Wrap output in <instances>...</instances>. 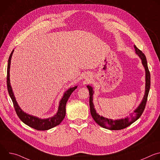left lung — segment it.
<instances>
[{
	"mask_svg": "<svg viewBox=\"0 0 160 160\" xmlns=\"http://www.w3.org/2000/svg\"><path fill=\"white\" fill-rule=\"evenodd\" d=\"M134 48L136 54H138L139 57L141 58L142 61V64L145 69V73H146V85H145V92L143 97V99L140 103V104L138 106L134 111L132 115H130V117H127L125 118H121L118 120H112L105 118L102 116H100L98 113H97L96 110L94 108V105L93 103V94L94 90L92 87L90 85H87V87L88 88L89 90V104H90V111L92 117L94 120V121L101 127L109 129V130H122L125 128H127V127L130 126L132 123L135 122L136 120H138L144 110L148 96L149 94V91L150 88V84H151V78H150V73L148 67V62L146 60V58L144 55V54L140 51L138 48H137L134 45Z\"/></svg>",
	"mask_w": 160,
	"mask_h": 160,
	"instance_id": "obj_1",
	"label": "left lung"
}]
</instances>
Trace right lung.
Returning <instances> with one entry per match:
<instances>
[{"mask_svg": "<svg viewBox=\"0 0 160 160\" xmlns=\"http://www.w3.org/2000/svg\"><path fill=\"white\" fill-rule=\"evenodd\" d=\"M14 52V50L12 51V52L10 54V56L8 60V75H7V85H8V90L9 94L12 101L14 109L16 110V112L19 119L27 125L28 126L38 130H47L49 129H51L58 125L60 124V123L63 120V119L65 117L66 115V102L69 99L70 96H71L72 93L73 91L77 88V86H75L73 87H70L69 89H68L66 92L64 93L62 98L59 101V104L58 107V112L55 115H54L52 117L45 118V119H41L37 117L30 115L28 113H26L22 111L21 108L19 106L16 98L14 97L13 91L11 85L10 83V66H11V60L12 56V53Z\"/></svg>", "mask_w": 160, "mask_h": 160, "instance_id": "obj_1", "label": "right lung"}]
</instances>
